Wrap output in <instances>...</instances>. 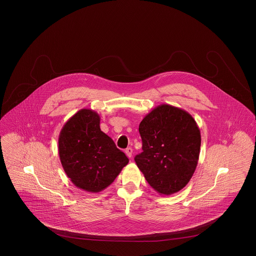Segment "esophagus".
Masks as SVG:
<instances>
[{"mask_svg": "<svg viewBox=\"0 0 256 256\" xmlns=\"http://www.w3.org/2000/svg\"><path fill=\"white\" fill-rule=\"evenodd\" d=\"M125 153H126L127 157L131 158V157H132V154H133V149L131 148H126V149H125Z\"/></svg>", "mask_w": 256, "mask_h": 256, "instance_id": "esophagus-1", "label": "esophagus"}]
</instances>
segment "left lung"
Wrapping results in <instances>:
<instances>
[{"instance_id":"1","label":"left lung","mask_w":256,"mask_h":256,"mask_svg":"<svg viewBox=\"0 0 256 256\" xmlns=\"http://www.w3.org/2000/svg\"><path fill=\"white\" fill-rule=\"evenodd\" d=\"M142 152L134 157L148 184L160 194L184 188L200 158L202 136L194 118L185 110L162 104L140 123Z\"/></svg>"}]
</instances>
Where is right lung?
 Wrapping results in <instances>:
<instances>
[{
  "instance_id": "right-lung-1",
  "label": "right lung",
  "mask_w": 256,
  "mask_h": 256,
  "mask_svg": "<svg viewBox=\"0 0 256 256\" xmlns=\"http://www.w3.org/2000/svg\"><path fill=\"white\" fill-rule=\"evenodd\" d=\"M62 166L77 188L99 192L108 187L129 159L100 129V116L82 108L64 125L58 136Z\"/></svg>"
}]
</instances>
